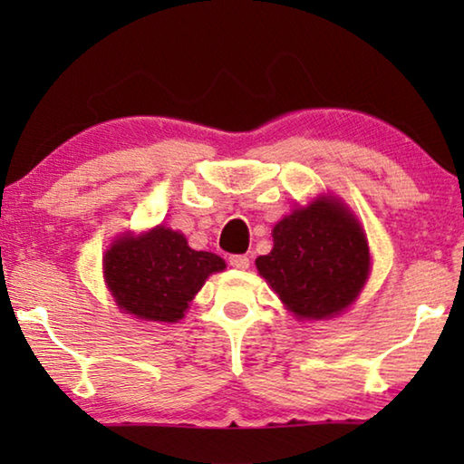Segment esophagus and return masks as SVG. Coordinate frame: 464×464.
Returning <instances> with one entry per match:
<instances>
[{"label":"esophagus","instance_id":"1","mask_svg":"<svg viewBox=\"0 0 464 464\" xmlns=\"http://www.w3.org/2000/svg\"><path fill=\"white\" fill-rule=\"evenodd\" d=\"M229 264L237 270H247L249 268V257L246 254H235L229 257Z\"/></svg>","mask_w":464,"mask_h":464}]
</instances>
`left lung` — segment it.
Masks as SVG:
<instances>
[{
    "label": "left lung",
    "instance_id": "obj_1",
    "mask_svg": "<svg viewBox=\"0 0 464 464\" xmlns=\"http://www.w3.org/2000/svg\"><path fill=\"white\" fill-rule=\"evenodd\" d=\"M274 247L256 268L301 319L343 311L362 290L371 254L362 229L334 198L293 210L272 231Z\"/></svg>",
    "mask_w": 464,
    "mask_h": 464
}]
</instances>
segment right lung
Wrapping results in <instances>:
<instances>
[{
	"label": "right lung",
	"instance_id": "add662e5",
	"mask_svg": "<svg viewBox=\"0 0 464 464\" xmlns=\"http://www.w3.org/2000/svg\"><path fill=\"white\" fill-rule=\"evenodd\" d=\"M225 270L223 257L188 247L182 233L157 227L139 237L124 235L106 251L104 276L122 311L140 319L176 324L208 274Z\"/></svg>",
	"mask_w": 464,
	"mask_h": 464
}]
</instances>
